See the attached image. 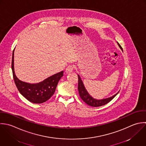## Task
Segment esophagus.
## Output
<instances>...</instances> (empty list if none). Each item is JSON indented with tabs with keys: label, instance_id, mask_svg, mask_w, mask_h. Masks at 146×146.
Returning a JSON list of instances; mask_svg holds the SVG:
<instances>
[{
	"label": "esophagus",
	"instance_id": "esophagus-1",
	"mask_svg": "<svg viewBox=\"0 0 146 146\" xmlns=\"http://www.w3.org/2000/svg\"><path fill=\"white\" fill-rule=\"evenodd\" d=\"M74 69V66L73 65H70L69 66H67V68H66V70H65V72L66 73H70L71 72H73Z\"/></svg>",
	"mask_w": 146,
	"mask_h": 146
}]
</instances>
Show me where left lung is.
<instances>
[{"instance_id":"obj_1","label":"left lung","mask_w":146,"mask_h":146,"mask_svg":"<svg viewBox=\"0 0 146 146\" xmlns=\"http://www.w3.org/2000/svg\"><path fill=\"white\" fill-rule=\"evenodd\" d=\"M119 46L121 48V49L123 50L122 48L121 47V46L120 45V44L117 42ZM78 92L80 94V96L81 97V98L88 105L90 106H93V107H99V106H101L103 105H105L106 104H107L108 103H109L110 101H111L117 94L119 92H118L117 94H115V95H114L113 96L108 98H105V99H102V100H96L93 98L87 92L86 89H85L84 85L81 80V77H80L79 75H78Z\"/></svg>"}]
</instances>
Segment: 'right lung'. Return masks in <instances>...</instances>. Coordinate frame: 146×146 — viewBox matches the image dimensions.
<instances>
[{"mask_svg":"<svg viewBox=\"0 0 146 146\" xmlns=\"http://www.w3.org/2000/svg\"><path fill=\"white\" fill-rule=\"evenodd\" d=\"M14 50L12 58V70L16 86L20 93L29 101L34 104H42L48 101L54 93L57 84L63 76L64 72H60L37 84H29L19 80L14 71Z\"/></svg>","mask_w":146,"mask_h":146,"instance_id":"right-lung-1","label":"right lung"}]
</instances>
